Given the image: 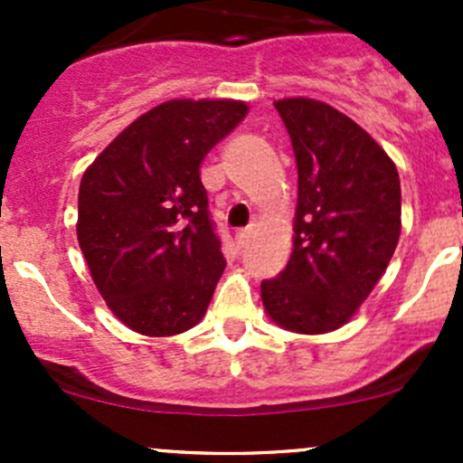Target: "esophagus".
<instances>
[{"instance_id":"esophagus-1","label":"esophagus","mask_w":463,"mask_h":463,"mask_svg":"<svg viewBox=\"0 0 463 463\" xmlns=\"http://www.w3.org/2000/svg\"><path fill=\"white\" fill-rule=\"evenodd\" d=\"M250 237H253V232H250V231H240V232H237V235H235L237 246H240V249H244V246L250 241Z\"/></svg>"}]
</instances>
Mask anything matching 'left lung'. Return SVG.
<instances>
[{
    "mask_svg": "<svg viewBox=\"0 0 463 463\" xmlns=\"http://www.w3.org/2000/svg\"><path fill=\"white\" fill-rule=\"evenodd\" d=\"M298 165L293 250L261 282L266 316L296 334H329L354 318L401 235L394 161L343 111L314 98L273 102Z\"/></svg>",
    "mask_w": 463,
    "mask_h": 463,
    "instance_id": "1",
    "label": "left lung"
}]
</instances>
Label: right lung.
Here are the masks:
<instances>
[{"label":"right lung","instance_id":"obj_1","mask_svg":"<svg viewBox=\"0 0 463 463\" xmlns=\"http://www.w3.org/2000/svg\"><path fill=\"white\" fill-rule=\"evenodd\" d=\"M246 114L231 98L165 100L82 175L78 244L102 300L137 334H184L205 316L226 261L199 167Z\"/></svg>","mask_w":463,"mask_h":463}]
</instances>
